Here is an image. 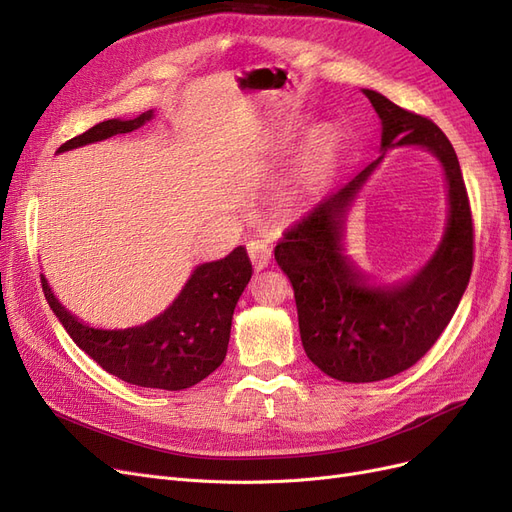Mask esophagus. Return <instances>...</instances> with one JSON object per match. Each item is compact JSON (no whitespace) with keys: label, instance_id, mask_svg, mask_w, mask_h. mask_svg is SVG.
I'll use <instances>...</instances> for the list:
<instances>
[{"label":"esophagus","instance_id":"1","mask_svg":"<svg viewBox=\"0 0 512 512\" xmlns=\"http://www.w3.org/2000/svg\"><path fill=\"white\" fill-rule=\"evenodd\" d=\"M246 251H249L251 263H253V268L257 272L263 270V268H268V263L272 259V249L266 242H263V240H249V244H246Z\"/></svg>","mask_w":512,"mask_h":512}]
</instances>
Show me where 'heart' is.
<instances>
[{
  "label": "heart",
  "mask_w": 512,
  "mask_h": 512,
  "mask_svg": "<svg viewBox=\"0 0 512 512\" xmlns=\"http://www.w3.org/2000/svg\"><path fill=\"white\" fill-rule=\"evenodd\" d=\"M339 137L333 130H316L306 147V173L310 177H323L337 164L339 158Z\"/></svg>",
  "instance_id": "obj_1"
}]
</instances>
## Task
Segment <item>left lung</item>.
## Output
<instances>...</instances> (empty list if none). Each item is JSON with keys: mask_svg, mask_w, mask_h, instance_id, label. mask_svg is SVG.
Listing matches in <instances>:
<instances>
[{"mask_svg": "<svg viewBox=\"0 0 512 512\" xmlns=\"http://www.w3.org/2000/svg\"><path fill=\"white\" fill-rule=\"evenodd\" d=\"M382 120V151L420 145L445 168L449 219L426 266L399 287H367L342 249L344 219L377 158L316 204L278 240L274 257L295 291L301 344L310 361L339 382H380L434 346L456 312L472 272L475 230L456 151L432 120L363 90Z\"/></svg>", "mask_w": 512, "mask_h": 512, "instance_id": "obj_1", "label": "left lung"}]
</instances>
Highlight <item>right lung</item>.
Listing matches in <instances>:
<instances>
[{"mask_svg":"<svg viewBox=\"0 0 512 512\" xmlns=\"http://www.w3.org/2000/svg\"><path fill=\"white\" fill-rule=\"evenodd\" d=\"M145 111L135 120H105L63 143L56 154L122 135L151 120ZM253 274L244 246L211 263H202L160 316L141 327L120 331L92 329L65 310L42 276L48 306L65 331L107 373L141 388L183 390L202 382L225 358L232 316Z\"/></svg>","mask_w":512,"mask_h":512,"instance_id":"1","label":"right lung"}]
</instances>
